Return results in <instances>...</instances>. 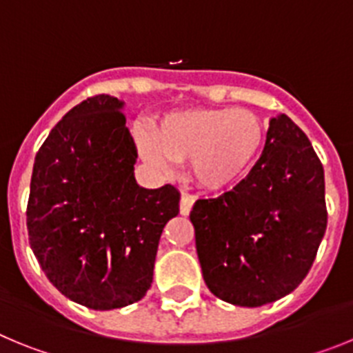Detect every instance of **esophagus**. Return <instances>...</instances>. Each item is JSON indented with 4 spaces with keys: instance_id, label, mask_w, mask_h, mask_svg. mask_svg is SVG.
I'll return each instance as SVG.
<instances>
[{
    "instance_id": "1",
    "label": "esophagus",
    "mask_w": 353,
    "mask_h": 353,
    "mask_svg": "<svg viewBox=\"0 0 353 353\" xmlns=\"http://www.w3.org/2000/svg\"><path fill=\"white\" fill-rule=\"evenodd\" d=\"M194 196L191 194H182L180 198V214L182 215H189L192 210V205H194Z\"/></svg>"
}]
</instances>
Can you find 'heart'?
Here are the masks:
<instances>
[{"mask_svg": "<svg viewBox=\"0 0 353 353\" xmlns=\"http://www.w3.org/2000/svg\"><path fill=\"white\" fill-rule=\"evenodd\" d=\"M265 125L249 109L191 108L171 111L139 130V152L162 171L189 159L192 182L205 191L235 187L251 171L265 145Z\"/></svg>", "mask_w": 353, "mask_h": 353, "instance_id": "1", "label": "heart"}]
</instances>
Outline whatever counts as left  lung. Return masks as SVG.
<instances>
[{
	"instance_id": "1",
	"label": "left lung",
	"mask_w": 353,
	"mask_h": 353,
	"mask_svg": "<svg viewBox=\"0 0 353 353\" xmlns=\"http://www.w3.org/2000/svg\"><path fill=\"white\" fill-rule=\"evenodd\" d=\"M191 223L215 297L258 307L292 293L327 228L323 166L307 136L286 114L272 118L248 176L219 198L198 199Z\"/></svg>"
}]
</instances>
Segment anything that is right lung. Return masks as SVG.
<instances>
[{
	"label": "right lung",
	"mask_w": 353,
	"mask_h": 353,
	"mask_svg": "<svg viewBox=\"0 0 353 353\" xmlns=\"http://www.w3.org/2000/svg\"><path fill=\"white\" fill-rule=\"evenodd\" d=\"M123 102L90 97L49 132L33 164L26 224L33 254L65 297L90 310L145 297L159 239L179 215L173 185L134 179L138 150Z\"/></svg>",
	"instance_id": "add662e5"
}]
</instances>
